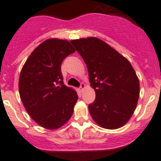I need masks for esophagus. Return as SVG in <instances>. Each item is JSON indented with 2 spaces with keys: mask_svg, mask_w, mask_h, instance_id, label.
<instances>
[{
  "mask_svg": "<svg viewBox=\"0 0 161 161\" xmlns=\"http://www.w3.org/2000/svg\"><path fill=\"white\" fill-rule=\"evenodd\" d=\"M85 87H86L85 84H84V83H81L80 84V87H79V90L82 91L84 89H85Z\"/></svg>",
  "mask_w": 161,
  "mask_h": 161,
  "instance_id": "esophagus-1",
  "label": "esophagus"
}]
</instances>
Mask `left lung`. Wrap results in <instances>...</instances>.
Here are the masks:
<instances>
[{
  "label": "left lung",
  "mask_w": 161,
  "mask_h": 161,
  "mask_svg": "<svg viewBox=\"0 0 161 161\" xmlns=\"http://www.w3.org/2000/svg\"><path fill=\"white\" fill-rule=\"evenodd\" d=\"M83 58L96 99L89 105L97 124L109 130L126 124L136 107L140 82L134 69L125 57L108 44L89 37L71 41Z\"/></svg>",
  "instance_id": "8db88e82"
}]
</instances>
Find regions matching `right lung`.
Returning <instances> with one entry per match:
<instances>
[{"label": "right lung", "instance_id": "1", "mask_svg": "<svg viewBox=\"0 0 161 161\" xmlns=\"http://www.w3.org/2000/svg\"><path fill=\"white\" fill-rule=\"evenodd\" d=\"M75 52L68 41L51 38L32 52L21 69V101L32 119L45 129L60 128L73 113L78 95L64 84L61 65Z\"/></svg>", "mask_w": 161, "mask_h": 161}]
</instances>
